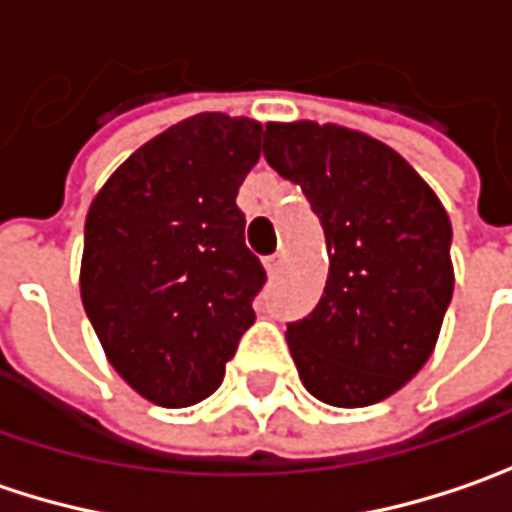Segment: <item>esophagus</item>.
<instances>
[{
	"label": "esophagus",
	"instance_id": "obj_1",
	"mask_svg": "<svg viewBox=\"0 0 512 512\" xmlns=\"http://www.w3.org/2000/svg\"><path fill=\"white\" fill-rule=\"evenodd\" d=\"M282 265H285V259H282L279 253H276V256H267V259H265L267 276H270V279H276V276L282 273Z\"/></svg>",
	"mask_w": 512,
	"mask_h": 512
}]
</instances>
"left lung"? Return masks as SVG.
<instances>
[{
	"label": "left lung",
	"mask_w": 512,
	"mask_h": 512,
	"mask_svg": "<svg viewBox=\"0 0 512 512\" xmlns=\"http://www.w3.org/2000/svg\"><path fill=\"white\" fill-rule=\"evenodd\" d=\"M265 159L302 185L330 270L316 310L285 339L310 396L367 407L410 382L453 296L450 219L410 162L364 130L267 122Z\"/></svg>",
	"instance_id": "1"
}]
</instances>
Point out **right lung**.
Wrapping results in <instances>:
<instances>
[{"label": "right lung", "instance_id": "right-lung-1", "mask_svg": "<svg viewBox=\"0 0 512 512\" xmlns=\"http://www.w3.org/2000/svg\"><path fill=\"white\" fill-rule=\"evenodd\" d=\"M259 156L262 122L196 113L133 150L90 202L82 305L113 370L159 407L207 399L256 322L265 267L236 193Z\"/></svg>", "mask_w": 512, "mask_h": 512}]
</instances>
